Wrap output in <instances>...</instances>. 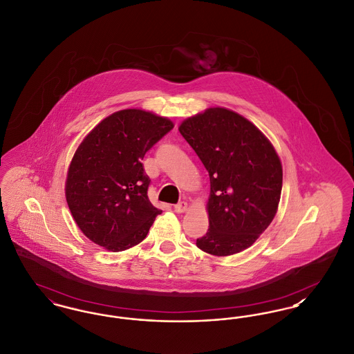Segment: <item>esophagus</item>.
Wrapping results in <instances>:
<instances>
[{
    "instance_id": "esophagus-1",
    "label": "esophagus",
    "mask_w": 354,
    "mask_h": 354,
    "mask_svg": "<svg viewBox=\"0 0 354 354\" xmlns=\"http://www.w3.org/2000/svg\"><path fill=\"white\" fill-rule=\"evenodd\" d=\"M187 202H185V201H182V202H179L178 205H175V206H174V209H175L176 212H179V214H180V212H185V211H187Z\"/></svg>"
}]
</instances>
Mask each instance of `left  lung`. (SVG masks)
<instances>
[{
	"mask_svg": "<svg viewBox=\"0 0 354 354\" xmlns=\"http://www.w3.org/2000/svg\"><path fill=\"white\" fill-rule=\"evenodd\" d=\"M179 132L209 176V229L196 246L218 257L248 249L279 203L282 165L274 147L248 119L219 106L188 118Z\"/></svg>",
	"mask_w": 354,
	"mask_h": 354,
	"instance_id": "1",
	"label": "left lung"
}]
</instances>
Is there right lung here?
Returning a JSON list of instances; mask_svg holds the SVG:
<instances>
[{
	"label": "right lung",
	"mask_w": 354,
	"mask_h": 354,
	"mask_svg": "<svg viewBox=\"0 0 354 354\" xmlns=\"http://www.w3.org/2000/svg\"><path fill=\"white\" fill-rule=\"evenodd\" d=\"M174 128L167 118L123 109L96 125L68 169L65 196L84 235L118 252L140 243L162 209L148 199L147 151Z\"/></svg>",
	"instance_id": "1"
}]
</instances>
